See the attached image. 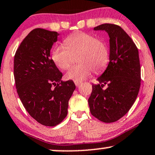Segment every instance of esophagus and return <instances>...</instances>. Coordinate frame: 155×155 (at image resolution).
<instances>
[{"label":"esophagus","instance_id":"1","mask_svg":"<svg viewBox=\"0 0 155 155\" xmlns=\"http://www.w3.org/2000/svg\"><path fill=\"white\" fill-rule=\"evenodd\" d=\"M74 84H75V85L76 86V87H78V86H79L80 84H81V82H80V81H74Z\"/></svg>","mask_w":155,"mask_h":155}]
</instances>
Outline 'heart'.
<instances>
[{
	"label": "heart",
	"mask_w": 155,
	"mask_h": 155,
	"mask_svg": "<svg viewBox=\"0 0 155 155\" xmlns=\"http://www.w3.org/2000/svg\"><path fill=\"white\" fill-rule=\"evenodd\" d=\"M63 45H55L51 52V59L55 66L62 70L70 66L72 56L78 54L79 64L71 68L65 75L68 80L81 81L91 73L100 74L107 67L110 50L105 41L97 39L90 33L78 31L63 40Z\"/></svg>",
	"instance_id": "heart-1"
}]
</instances>
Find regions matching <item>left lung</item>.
<instances>
[{
  "label": "left lung",
  "instance_id": "8db88e82",
  "mask_svg": "<svg viewBox=\"0 0 155 155\" xmlns=\"http://www.w3.org/2000/svg\"><path fill=\"white\" fill-rule=\"evenodd\" d=\"M94 30H105L110 37V62L92 84L88 102L91 114L104 123H113L131 109L141 85L139 51L132 39L120 26L102 24ZM107 85L106 88L104 87Z\"/></svg>",
  "mask_w": 155,
  "mask_h": 155
}]
</instances>
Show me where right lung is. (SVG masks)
I'll use <instances>...</instances> for the list:
<instances>
[{"instance_id":"add662e5","label":"right lung","mask_w":155,"mask_h":155,"mask_svg":"<svg viewBox=\"0 0 155 155\" xmlns=\"http://www.w3.org/2000/svg\"><path fill=\"white\" fill-rule=\"evenodd\" d=\"M58 35L56 31L33 29L14 55L18 95L29 114L46 126H57L66 118L68 100L76 88L73 81H61L63 74L50 58Z\"/></svg>"}]
</instances>
